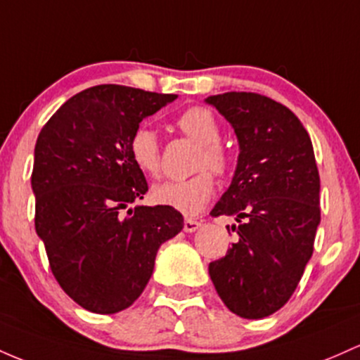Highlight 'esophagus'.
<instances>
[{
  "mask_svg": "<svg viewBox=\"0 0 360 360\" xmlns=\"http://www.w3.org/2000/svg\"><path fill=\"white\" fill-rule=\"evenodd\" d=\"M200 226H202L200 221L188 219V217H187V219L184 221V231H185V233H195L197 229L200 228Z\"/></svg>",
  "mask_w": 360,
  "mask_h": 360,
  "instance_id": "34e87169",
  "label": "esophagus"
}]
</instances>
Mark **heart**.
I'll return each instance as SVG.
<instances>
[{"mask_svg":"<svg viewBox=\"0 0 360 360\" xmlns=\"http://www.w3.org/2000/svg\"><path fill=\"white\" fill-rule=\"evenodd\" d=\"M176 127L184 136L199 144L193 168L195 175L185 180H165L151 188V199L156 204L172 207L185 216L200 212L212 197L216 180L210 170L224 175L231 168V156L219 143L221 126L216 115L205 107H191L176 119ZM129 155L144 175H156L160 172L161 151L158 136L148 126H139L129 139ZM207 167H211L207 170Z\"/></svg>","mask_w":360,"mask_h":360,"instance_id":"b5f03b06","label":"heart"}]
</instances>
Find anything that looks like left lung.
<instances>
[{"label": "left lung", "mask_w": 360, "mask_h": 360, "mask_svg": "<svg viewBox=\"0 0 360 360\" xmlns=\"http://www.w3.org/2000/svg\"><path fill=\"white\" fill-rule=\"evenodd\" d=\"M240 143L236 172L211 216H234L238 241L209 276L229 311L258 320L281 309L313 255L320 224V173L309 134L288 107L252 91L205 100Z\"/></svg>", "instance_id": "1"}]
</instances>
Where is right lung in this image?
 Instances as JSON below:
<instances>
[{"label": "right lung", "instance_id": "right-lung-1", "mask_svg": "<svg viewBox=\"0 0 360 360\" xmlns=\"http://www.w3.org/2000/svg\"><path fill=\"white\" fill-rule=\"evenodd\" d=\"M175 98L98 84L68 100L37 137L35 231L52 276L91 313L129 308L146 288L160 246L184 228L172 207L127 209L148 192L129 139L144 117Z\"/></svg>", "mask_w": 360, "mask_h": 360}]
</instances>
